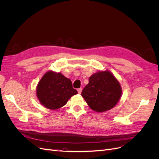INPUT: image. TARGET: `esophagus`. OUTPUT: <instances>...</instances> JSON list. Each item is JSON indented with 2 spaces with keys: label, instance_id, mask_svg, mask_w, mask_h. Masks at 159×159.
I'll return each instance as SVG.
<instances>
[{
  "label": "esophagus",
  "instance_id": "34e87169",
  "mask_svg": "<svg viewBox=\"0 0 159 159\" xmlns=\"http://www.w3.org/2000/svg\"><path fill=\"white\" fill-rule=\"evenodd\" d=\"M81 91H82V88H78V93L80 94V93H81Z\"/></svg>",
  "mask_w": 159,
  "mask_h": 159
}]
</instances>
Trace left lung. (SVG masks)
<instances>
[{
    "label": "left lung",
    "instance_id": "8db88e82",
    "mask_svg": "<svg viewBox=\"0 0 159 159\" xmlns=\"http://www.w3.org/2000/svg\"><path fill=\"white\" fill-rule=\"evenodd\" d=\"M119 81L109 71H99L89 78V84L82 90L81 95L89 107L97 112L112 109L121 95Z\"/></svg>",
    "mask_w": 159,
    "mask_h": 159
}]
</instances>
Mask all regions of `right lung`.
<instances>
[{
	"mask_svg": "<svg viewBox=\"0 0 159 159\" xmlns=\"http://www.w3.org/2000/svg\"><path fill=\"white\" fill-rule=\"evenodd\" d=\"M78 93L71 81L61 73L48 71L42 77L36 89L41 104L48 109H57L65 105L69 99Z\"/></svg>",
	"mask_w": 159,
	"mask_h": 159,
	"instance_id": "1",
	"label": "right lung"
}]
</instances>
